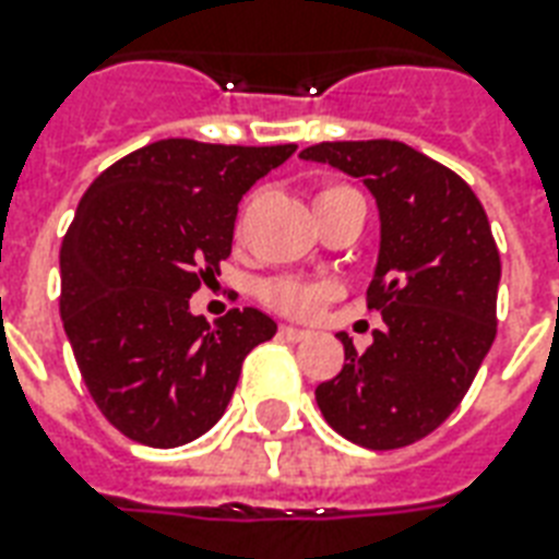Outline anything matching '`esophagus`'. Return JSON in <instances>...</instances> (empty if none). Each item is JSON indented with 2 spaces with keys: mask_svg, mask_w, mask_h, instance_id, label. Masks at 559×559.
I'll use <instances>...</instances> for the list:
<instances>
[{
  "mask_svg": "<svg viewBox=\"0 0 559 559\" xmlns=\"http://www.w3.org/2000/svg\"><path fill=\"white\" fill-rule=\"evenodd\" d=\"M278 336H281V340H287V342H305L310 333L298 331V328H289V324H281Z\"/></svg>",
  "mask_w": 559,
  "mask_h": 559,
  "instance_id": "1",
  "label": "esophagus"
}]
</instances>
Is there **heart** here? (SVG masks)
I'll return each instance as SVG.
<instances>
[{"mask_svg":"<svg viewBox=\"0 0 559 559\" xmlns=\"http://www.w3.org/2000/svg\"><path fill=\"white\" fill-rule=\"evenodd\" d=\"M342 191H350L348 186H324L316 197V202H324ZM263 305L278 310L284 316H298V319H313L324 310V305L333 298V289L324 284H307L298 278H272L261 287Z\"/></svg>","mask_w":559,"mask_h":559,"instance_id":"obj_1","label":"heart"}]
</instances>
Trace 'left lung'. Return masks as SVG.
Here are the masks:
<instances>
[{
  "instance_id": "1",
  "label": "left lung",
  "mask_w": 559,
  "mask_h": 559,
  "mask_svg": "<svg viewBox=\"0 0 559 559\" xmlns=\"http://www.w3.org/2000/svg\"><path fill=\"white\" fill-rule=\"evenodd\" d=\"M301 159L362 179L382 223L366 305L385 331L366 350L340 333L345 366L316 389V403L342 438L400 450L459 408L493 345L502 278L493 231L455 170L403 142H322Z\"/></svg>"
}]
</instances>
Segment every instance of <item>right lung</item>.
<instances>
[{
  "label": "right lung",
  "instance_id": "right-lung-1",
  "mask_svg": "<svg viewBox=\"0 0 559 559\" xmlns=\"http://www.w3.org/2000/svg\"><path fill=\"white\" fill-rule=\"evenodd\" d=\"M296 153L162 139L109 165L60 246V316L95 406L170 450L217 424L246 354L275 336L254 307L209 324L188 298L231 254L237 202Z\"/></svg>",
  "mask_w": 559,
  "mask_h": 559
}]
</instances>
